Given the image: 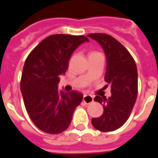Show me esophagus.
<instances>
[{"label":"esophagus","instance_id":"esophagus-1","mask_svg":"<svg viewBox=\"0 0 158 158\" xmlns=\"http://www.w3.org/2000/svg\"><path fill=\"white\" fill-rule=\"evenodd\" d=\"M94 101V97L91 96V95H88V94H85L83 96V102L85 104H91L92 102Z\"/></svg>","mask_w":158,"mask_h":158}]
</instances>
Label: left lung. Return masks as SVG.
Wrapping results in <instances>:
<instances>
[{"instance_id": "8db88e82", "label": "left lung", "mask_w": 158, "mask_h": 158, "mask_svg": "<svg viewBox=\"0 0 158 158\" xmlns=\"http://www.w3.org/2000/svg\"><path fill=\"white\" fill-rule=\"evenodd\" d=\"M98 41L106 57L105 80L110 85L108 99L96 96L95 101L103 104L104 112L93 118V126L99 131H114L123 125L130 116L138 94V71L129 52L112 36L96 33L88 35ZM108 86V85H106Z\"/></svg>"}]
</instances>
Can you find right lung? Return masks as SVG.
Instances as JSON below:
<instances>
[{
	"mask_svg": "<svg viewBox=\"0 0 158 158\" xmlns=\"http://www.w3.org/2000/svg\"><path fill=\"white\" fill-rule=\"evenodd\" d=\"M84 35H52L41 41L24 62L20 82L23 102L32 122L40 130L58 135L66 130L83 95L58 89L70 56L85 41Z\"/></svg>",
	"mask_w": 158,
	"mask_h": 158,
	"instance_id": "obj_1",
	"label": "right lung"
}]
</instances>
